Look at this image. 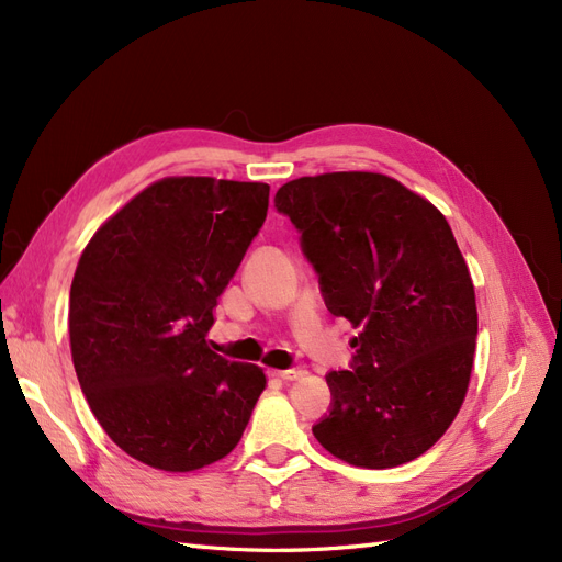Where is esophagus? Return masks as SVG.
Instances as JSON below:
<instances>
[{
    "instance_id": "1",
    "label": "esophagus",
    "mask_w": 562,
    "mask_h": 562,
    "mask_svg": "<svg viewBox=\"0 0 562 562\" xmlns=\"http://www.w3.org/2000/svg\"><path fill=\"white\" fill-rule=\"evenodd\" d=\"M268 375L276 378V380H282V382H292V380H296L299 370H294V368H289V370H270Z\"/></svg>"
}]
</instances>
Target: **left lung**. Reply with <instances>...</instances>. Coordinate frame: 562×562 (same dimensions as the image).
<instances>
[{"label":"left lung","mask_w":562,"mask_h":562,"mask_svg":"<svg viewBox=\"0 0 562 562\" xmlns=\"http://www.w3.org/2000/svg\"><path fill=\"white\" fill-rule=\"evenodd\" d=\"M278 213L301 234L330 315L359 326L349 370H330L319 445L359 468H396L459 414L474 357L470 270L445 215L382 173L282 184Z\"/></svg>","instance_id":"1"}]
</instances>
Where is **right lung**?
<instances>
[{"label": "right lung", "mask_w": 562, "mask_h": 562, "mask_svg": "<svg viewBox=\"0 0 562 562\" xmlns=\"http://www.w3.org/2000/svg\"><path fill=\"white\" fill-rule=\"evenodd\" d=\"M270 187L164 178L88 243L69 294L78 384L109 438L166 472L243 438L263 370L207 347L213 307L263 226Z\"/></svg>", "instance_id": "add662e5"}]
</instances>
